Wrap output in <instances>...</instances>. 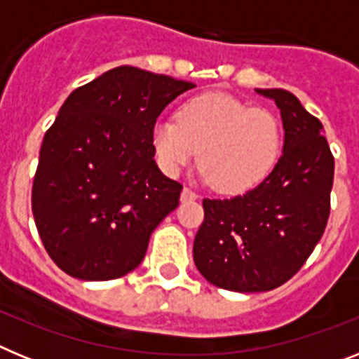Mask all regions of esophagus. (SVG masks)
<instances>
[{"instance_id":"obj_1","label":"esophagus","mask_w":359,"mask_h":359,"mask_svg":"<svg viewBox=\"0 0 359 359\" xmlns=\"http://www.w3.org/2000/svg\"><path fill=\"white\" fill-rule=\"evenodd\" d=\"M194 199H198V192H194L192 189L185 187L182 192V201H194Z\"/></svg>"}]
</instances>
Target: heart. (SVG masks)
Masks as SVG:
<instances>
[{
  "mask_svg": "<svg viewBox=\"0 0 359 359\" xmlns=\"http://www.w3.org/2000/svg\"><path fill=\"white\" fill-rule=\"evenodd\" d=\"M151 142L165 172L177 174L199 151L203 177L223 194H241L275 169L284 126L273 111L230 95L205 93L185 100L176 118H158Z\"/></svg>",
  "mask_w": 359,
  "mask_h": 359,
  "instance_id": "1",
  "label": "heart"
}]
</instances>
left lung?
Masks as SVG:
<instances>
[{"label":"left lung","mask_w":359,"mask_h":359,"mask_svg":"<svg viewBox=\"0 0 359 359\" xmlns=\"http://www.w3.org/2000/svg\"><path fill=\"white\" fill-rule=\"evenodd\" d=\"M273 98L284 122V152L264 182L230 199H203L194 262L210 284L239 293L290 280L322 239L331 214L334 156L323 126L286 90Z\"/></svg>","instance_id":"left-lung-1"}]
</instances>
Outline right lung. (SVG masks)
I'll return each instance as SVG.
<instances>
[{
  "instance_id": "right-lung-1",
  "label": "right lung",
  "mask_w": 359,
  "mask_h": 359,
  "mask_svg": "<svg viewBox=\"0 0 359 359\" xmlns=\"http://www.w3.org/2000/svg\"><path fill=\"white\" fill-rule=\"evenodd\" d=\"M192 82L133 66L73 91L44 135L32 212L50 259L81 280H113L144 261L152 230L180 203L151 131Z\"/></svg>"
}]
</instances>
